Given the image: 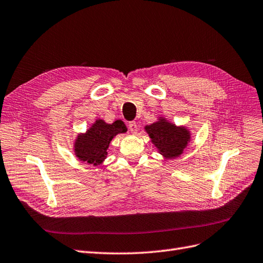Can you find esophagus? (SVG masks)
I'll return each instance as SVG.
<instances>
[{"label":"esophagus","instance_id":"esophagus-1","mask_svg":"<svg viewBox=\"0 0 263 263\" xmlns=\"http://www.w3.org/2000/svg\"><path fill=\"white\" fill-rule=\"evenodd\" d=\"M129 130H130V132L132 134H137V132H138V125H137V123L134 122V121L130 122L129 123Z\"/></svg>","mask_w":263,"mask_h":263}]
</instances>
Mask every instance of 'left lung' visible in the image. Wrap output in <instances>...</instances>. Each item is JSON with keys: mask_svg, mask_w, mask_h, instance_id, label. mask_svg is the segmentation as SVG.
<instances>
[{"mask_svg": "<svg viewBox=\"0 0 263 263\" xmlns=\"http://www.w3.org/2000/svg\"><path fill=\"white\" fill-rule=\"evenodd\" d=\"M144 126L152 144L164 160H174L181 156L192 141L191 130L186 125H176L163 116Z\"/></svg>", "mask_w": 263, "mask_h": 263, "instance_id": "obj_1", "label": "left lung"}]
</instances>
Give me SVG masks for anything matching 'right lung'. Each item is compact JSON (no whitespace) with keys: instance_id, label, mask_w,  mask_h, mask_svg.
Masks as SVG:
<instances>
[{"instance_id":"1","label":"right lung","mask_w":263,"mask_h":263,"mask_svg":"<svg viewBox=\"0 0 263 263\" xmlns=\"http://www.w3.org/2000/svg\"><path fill=\"white\" fill-rule=\"evenodd\" d=\"M126 131V126L121 120L107 123L103 119H97L85 132L77 134L72 143L73 153L79 161L92 164L93 166H101L107 159L111 141L118 134Z\"/></svg>"}]
</instances>
